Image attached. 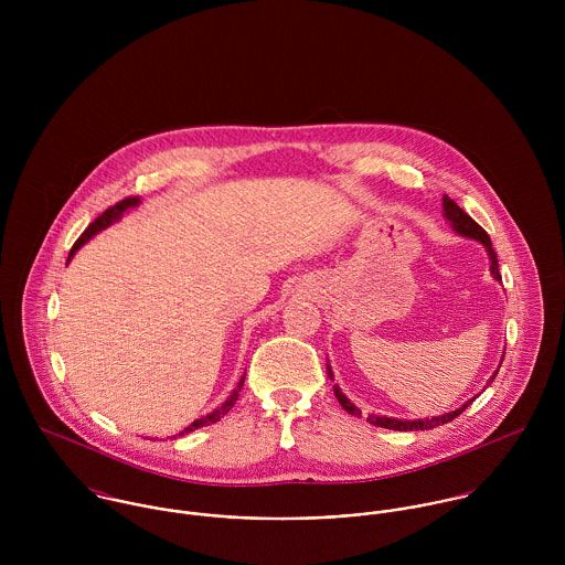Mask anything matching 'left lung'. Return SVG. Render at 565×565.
I'll return each instance as SVG.
<instances>
[{
  "instance_id": "8db88e82",
  "label": "left lung",
  "mask_w": 565,
  "mask_h": 565,
  "mask_svg": "<svg viewBox=\"0 0 565 565\" xmlns=\"http://www.w3.org/2000/svg\"><path fill=\"white\" fill-rule=\"evenodd\" d=\"M444 217H446V222L450 224V228L457 233V235H461V237H466V239H475V242L483 243L484 249H487V256H489V271H491V276L495 278V280H502L500 278V271H498V258H495V252H493V247H491V242H489V235L484 233L483 228L461 209V206H457L455 204V200H450L448 195H444ZM502 363V361H500ZM326 370H328V379L330 381H334L332 379V370H330V365L326 363ZM495 374L498 372H493L491 374V379L487 381V387H489V383L495 379ZM332 392H334V398L339 401V404L350 413V415H361V408L356 406L354 403H350L348 401V396L341 392V387L339 385H332ZM472 401H477V396L475 398H470L468 403L461 404V406H457L455 411H448V413H441V415H433V417H417V419H401V417H387V415H367V422L370 424H374V426H381V428H390V430H428V428H435V426H441V424H448V422H452L457 415H461Z\"/></svg>"
}]
</instances>
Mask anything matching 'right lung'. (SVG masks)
Returning a JSON list of instances; mask_svg holds the SVG:
<instances>
[{
    "label": "right lung",
    "instance_id": "add662e5",
    "mask_svg": "<svg viewBox=\"0 0 565 565\" xmlns=\"http://www.w3.org/2000/svg\"><path fill=\"white\" fill-rule=\"evenodd\" d=\"M141 204V200L139 198H126V200H121L119 204H115V206H110L108 211H104L84 233L81 235V239L74 243V247H72V252H70V260L74 258V254L81 249L82 245L86 242H90L97 233H102V231H106L108 226H113L115 222H119L121 217H124V213H128L130 209H137ZM243 381H245V374L242 376V381H239V385H237V390L228 396V401L222 404V406H217L215 411H211V413H206V415H202L200 419H193L184 430H180L178 435H173V437H182V435H186V433H191V430H195V428H202V426H209V424H215V422H220L233 406L237 403V398H239V392H242Z\"/></svg>",
    "mask_w": 565,
    "mask_h": 565
}]
</instances>
